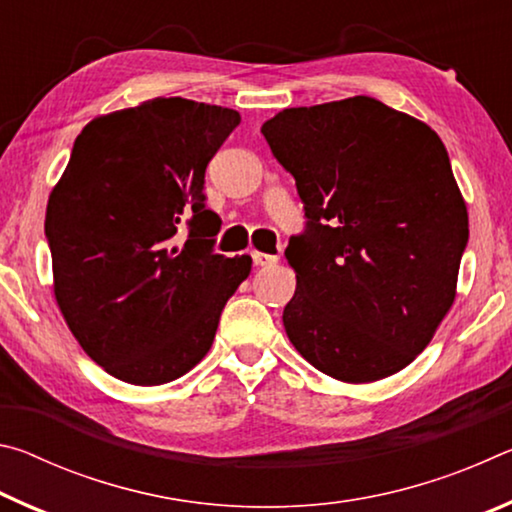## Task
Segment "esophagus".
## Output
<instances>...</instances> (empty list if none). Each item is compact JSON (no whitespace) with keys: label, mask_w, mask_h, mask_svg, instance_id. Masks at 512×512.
<instances>
[{"label":"esophagus","mask_w":512,"mask_h":512,"mask_svg":"<svg viewBox=\"0 0 512 512\" xmlns=\"http://www.w3.org/2000/svg\"><path fill=\"white\" fill-rule=\"evenodd\" d=\"M277 262V255H266V253H253V264L255 266H271Z\"/></svg>","instance_id":"obj_1"}]
</instances>
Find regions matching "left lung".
Returning <instances> with one entry per match:
<instances>
[{
  "label": "left lung",
  "mask_w": 512,
  "mask_h": 512,
  "mask_svg": "<svg viewBox=\"0 0 512 512\" xmlns=\"http://www.w3.org/2000/svg\"><path fill=\"white\" fill-rule=\"evenodd\" d=\"M262 135L307 219L284 250L289 341L348 384L395 375L452 307L470 237L445 144L372 97L287 108Z\"/></svg>",
  "instance_id": "8db88e82"
}]
</instances>
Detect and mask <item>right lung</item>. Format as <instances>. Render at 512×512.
<instances>
[{
	"mask_svg": "<svg viewBox=\"0 0 512 512\" xmlns=\"http://www.w3.org/2000/svg\"><path fill=\"white\" fill-rule=\"evenodd\" d=\"M239 112L158 97L92 119L47 203L54 293L92 361L135 386L183 377L212 348L248 255L214 253L205 169ZM185 227L183 242L177 232Z\"/></svg>",
	"mask_w": 512,
	"mask_h": 512,
	"instance_id": "add662e5",
	"label": "right lung"
}]
</instances>
